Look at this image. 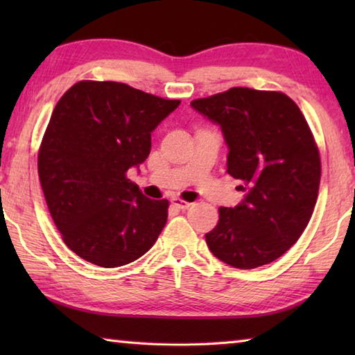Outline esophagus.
I'll use <instances>...</instances> for the list:
<instances>
[{"instance_id":"obj_1","label":"esophagus","mask_w":355,"mask_h":355,"mask_svg":"<svg viewBox=\"0 0 355 355\" xmlns=\"http://www.w3.org/2000/svg\"><path fill=\"white\" fill-rule=\"evenodd\" d=\"M172 205L180 208V209H188L191 207V203L183 200V199H178V197H175V199H172Z\"/></svg>"}]
</instances>
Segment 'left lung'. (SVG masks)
Returning <instances> with one entry per match:
<instances>
[{"instance_id": "left-lung-1", "label": "left lung", "mask_w": 355, "mask_h": 355, "mask_svg": "<svg viewBox=\"0 0 355 355\" xmlns=\"http://www.w3.org/2000/svg\"><path fill=\"white\" fill-rule=\"evenodd\" d=\"M218 123L228 147L227 172L245 192L219 208L205 239L211 254L238 269L282 257L307 227L321 180V158L299 106L282 92L232 87L191 101Z\"/></svg>"}]
</instances>
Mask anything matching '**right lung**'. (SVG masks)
Masks as SVG:
<instances>
[{
	"label": "right lung",
	"mask_w": 355,
	"mask_h": 355,
	"mask_svg": "<svg viewBox=\"0 0 355 355\" xmlns=\"http://www.w3.org/2000/svg\"><path fill=\"white\" fill-rule=\"evenodd\" d=\"M178 105L114 81H80L58 101L39 178L64 243L83 260L123 266L158 239L169 202L148 199L127 172L147 159L152 131Z\"/></svg>",
	"instance_id": "add662e5"
}]
</instances>
